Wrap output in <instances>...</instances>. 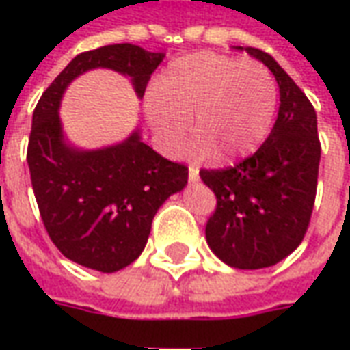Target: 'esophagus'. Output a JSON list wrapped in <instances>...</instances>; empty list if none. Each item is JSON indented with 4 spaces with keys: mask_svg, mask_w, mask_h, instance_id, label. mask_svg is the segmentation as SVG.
Listing matches in <instances>:
<instances>
[{
    "mask_svg": "<svg viewBox=\"0 0 350 350\" xmlns=\"http://www.w3.org/2000/svg\"><path fill=\"white\" fill-rule=\"evenodd\" d=\"M189 180L191 182L198 180V167H195V165H189Z\"/></svg>",
    "mask_w": 350,
    "mask_h": 350,
    "instance_id": "34e87169",
    "label": "esophagus"
}]
</instances>
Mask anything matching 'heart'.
<instances>
[{"instance_id": "obj_1", "label": "heart", "mask_w": 350, "mask_h": 350, "mask_svg": "<svg viewBox=\"0 0 350 350\" xmlns=\"http://www.w3.org/2000/svg\"><path fill=\"white\" fill-rule=\"evenodd\" d=\"M278 107V84L255 59L193 54L178 57L153 82L150 123L168 150L182 144L191 120L195 150L234 163L262 144Z\"/></svg>"}]
</instances>
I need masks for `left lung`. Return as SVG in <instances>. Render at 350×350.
<instances>
[{
  "mask_svg": "<svg viewBox=\"0 0 350 350\" xmlns=\"http://www.w3.org/2000/svg\"><path fill=\"white\" fill-rule=\"evenodd\" d=\"M278 80L279 112L257 152L234 167L200 168L217 204L206 242L228 266L258 270L288 257L308 232L315 204L321 140L306 93L262 50L245 49Z\"/></svg>",
  "mask_w": 350,
  "mask_h": 350,
  "instance_id": "left-lung-1",
  "label": "left lung"
}]
</instances>
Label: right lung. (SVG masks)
<instances>
[{
  "label": "right lung",
  "mask_w": 350,
  "mask_h": 350,
  "mask_svg": "<svg viewBox=\"0 0 350 350\" xmlns=\"http://www.w3.org/2000/svg\"><path fill=\"white\" fill-rule=\"evenodd\" d=\"M165 54L122 42L82 52L46 88L33 110L27 165L41 219L62 255L112 273L135 262L153 215L187 183V167L165 159L133 133L122 144L82 152L65 144L59 100L82 72L107 67L127 75L138 97Z\"/></svg>",
  "instance_id": "1"
}]
</instances>
